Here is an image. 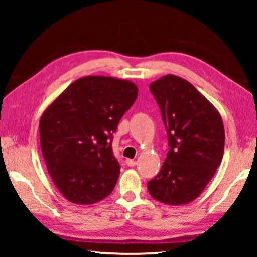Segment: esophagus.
<instances>
[{
    "mask_svg": "<svg viewBox=\"0 0 257 257\" xmlns=\"http://www.w3.org/2000/svg\"><path fill=\"white\" fill-rule=\"evenodd\" d=\"M126 165H127V166H130V167H133V166H136V165H137V161L132 160V159H126Z\"/></svg>",
    "mask_w": 257,
    "mask_h": 257,
    "instance_id": "esophagus-1",
    "label": "esophagus"
}]
</instances>
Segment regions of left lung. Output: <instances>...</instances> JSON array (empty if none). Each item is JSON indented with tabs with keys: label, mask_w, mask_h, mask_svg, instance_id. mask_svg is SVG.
<instances>
[{
	"label": "left lung",
	"mask_w": 257,
	"mask_h": 257,
	"mask_svg": "<svg viewBox=\"0 0 257 257\" xmlns=\"http://www.w3.org/2000/svg\"><path fill=\"white\" fill-rule=\"evenodd\" d=\"M168 135V151L156 178L153 199L172 206L189 203L212 180L224 150V127L215 106L191 83L166 75L150 84Z\"/></svg>",
	"instance_id": "left-lung-1"
}]
</instances>
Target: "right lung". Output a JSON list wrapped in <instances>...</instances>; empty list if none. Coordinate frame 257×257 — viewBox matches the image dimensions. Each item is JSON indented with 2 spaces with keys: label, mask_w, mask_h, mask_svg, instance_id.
I'll return each instance as SVG.
<instances>
[{
  "label": "right lung",
  "mask_w": 257,
  "mask_h": 257,
  "mask_svg": "<svg viewBox=\"0 0 257 257\" xmlns=\"http://www.w3.org/2000/svg\"><path fill=\"white\" fill-rule=\"evenodd\" d=\"M138 96L130 80L86 76L70 84L42 114L40 140L49 174L61 194L76 205L108 196L120 166L112 133Z\"/></svg>",
  "instance_id": "add662e5"
}]
</instances>
